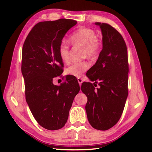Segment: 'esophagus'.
Segmentation results:
<instances>
[{
  "mask_svg": "<svg viewBox=\"0 0 152 152\" xmlns=\"http://www.w3.org/2000/svg\"><path fill=\"white\" fill-rule=\"evenodd\" d=\"M78 83L80 84V86H81L82 83V80L81 78H78Z\"/></svg>",
  "mask_w": 152,
  "mask_h": 152,
  "instance_id": "1",
  "label": "esophagus"
}]
</instances>
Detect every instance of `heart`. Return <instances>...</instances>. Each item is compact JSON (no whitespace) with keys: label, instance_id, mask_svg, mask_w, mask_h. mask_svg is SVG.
<instances>
[{"label":"heart","instance_id":"heart-1","mask_svg":"<svg viewBox=\"0 0 152 152\" xmlns=\"http://www.w3.org/2000/svg\"><path fill=\"white\" fill-rule=\"evenodd\" d=\"M69 41L74 46L83 47L85 56L89 58H94L97 56L101 48V42L96 37L95 31L90 28L82 27L78 28L70 35ZM58 53L64 63L69 62V48L66 44L61 43L58 48ZM90 64L87 61L74 63L67 68L66 72L69 75L81 77L83 72L88 70Z\"/></svg>","mask_w":152,"mask_h":152}]
</instances>
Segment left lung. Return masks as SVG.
<instances>
[{"label": "left lung", "mask_w": 152, "mask_h": 152, "mask_svg": "<svg viewBox=\"0 0 152 152\" xmlns=\"http://www.w3.org/2000/svg\"><path fill=\"white\" fill-rule=\"evenodd\" d=\"M95 24L101 29L102 49L87 76L99 88L83 82L81 89L88 97L86 110L89 124L96 129L106 131L120 119L127 98V49L121 34L111 25Z\"/></svg>", "instance_id": "left-lung-1"}]
</instances>
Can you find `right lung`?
<instances>
[{"label": "right lung", "mask_w": 152, "mask_h": 152, "mask_svg": "<svg viewBox=\"0 0 152 152\" xmlns=\"http://www.w3.org/2000/svg\"><path fill=\"white\" fill-rule=\"evenodd\" d=\"M76 23L69 19L38 23L23 46L21 72L25 99L34 119L48 130L64 127L80 89L74 77L66 76V81L61 86L53 83V78L63 72L58 48L67 31Z\"/></svg>", "instance_id": "1"}]
</instances>
